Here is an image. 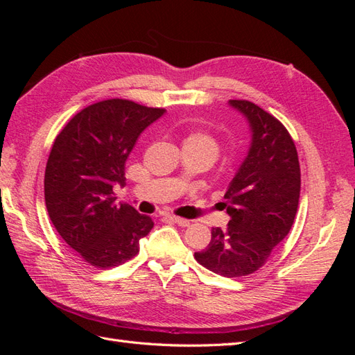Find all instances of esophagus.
<instances>
[{
	"mask_svg": "<svg viewBox=\"0 0 355 355\" xmlns=\"http://www.w3.org/2000/svg\"><path fill=\"white\" fill-rule=\"evenodd\" d=\"M167 219H168V220H171V222L178 223V225H180V227H188V225H189V220H188V219H184V218L175 216V214H168Z\"/></svg>",
	"mask_w": 355,
	"mask_h": 355,
	"instance_id": "esophagus-1",
	"label": "esophagus"
}]
</instances>
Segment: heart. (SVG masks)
I'll list each match as a JSON object with an SVG mask.
<instances>
[{"instance_id":"b5f03b06","label":"heart","mask_w":355,"mask_h":355,"mask_svg":"<svg viewBox=\"0 0 355 355\" xmlns=\"http://www.w3.org/2000/svg\"><path fill=\"white\" fill-rule=\"evenodd\" d=\"M184 148H192L207 161L209 166H211L214 161L218 159L220 154V145L216 141V137H213L207 132H191L185 136L184 142H182Z\"/></svg>"}]
</instances>
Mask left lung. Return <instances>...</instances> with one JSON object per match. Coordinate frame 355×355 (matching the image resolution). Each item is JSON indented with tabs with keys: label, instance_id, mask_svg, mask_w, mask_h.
<instances>
[{
	"label": "left lung",
	"instance_id": "1",
	"mask_svg": "<svg viewBox=\"0 0 355 355\" xmlns=\"http://www.w3.org/2000/svg\"><path fill=\"white\" fill-rule=\"evenodd\" d=\"M249 121L252 145L225 192L227 230L213 228L206 250L194 256L222 277H244L265 265L292 228L300 194L297 151L287 128L249 101H230Z\"/></svg>",
	"mask_w": 355,
	"mask_h": 355
}]
</instances>
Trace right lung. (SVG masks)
I'll return each instance as SVG.
<instances>
[{"label":"right lung","instance_id":"add662e5","mask_svg":"<svg viewBox=\"0 0 355 355\" xmlns=\"http://www.w3.org/2000/svg\"><path fill=\"white\" fill-rule=\"evenodd\" d=\"M164 112L127 99L101 101L75 114L53 144L44 175L47 211L84 262L101 270L121 265L153 230L151 218L115 202L114 187L124 185L139 135Z\"/></svg>","mask_w":355,"mask_h":355}]
</instances>
